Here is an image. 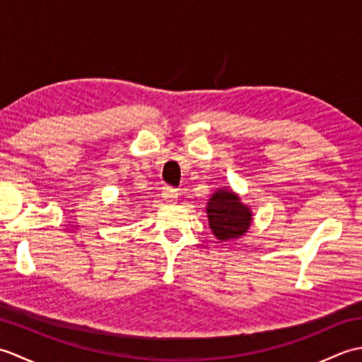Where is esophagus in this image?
Wrapping results in <instances>:
<instances>
[{
	"label": "esophagus",
	"mask_w": 362,
	"mask_h": 362,
	"mask_svg": "<svg viewBox=\"0 0 362 362\" xmlns=\"http://www.w3.org/2000/svg\"><path fill=\"white\" fill-rule=\"evenodd\" d=\"M161 196H163L165 202H168V204H173L177 201V191L173 187H163Z\"/></svg>",
	"instance_id": "esophagus-1"
}]
</instances>
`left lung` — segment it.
Wrapping results in <instances>:
<instances>
[{
    "label": "left lung",
    "mask_w": 362,
    "mask_h": 362,
    "mask_svg": "<svg viewBox=\"0 0 362 362\" xmlns=\"http://www.w3.org/2000/svg\"><path fill=\"white\" fill-rule=\"evenodd\" d=\"M206 214L213 235L221 241L238 240L252 224V211L232 189L221 188L209 199Z\"/></svg>",
    "instance_id": "obj_1"
}]
</instances>
